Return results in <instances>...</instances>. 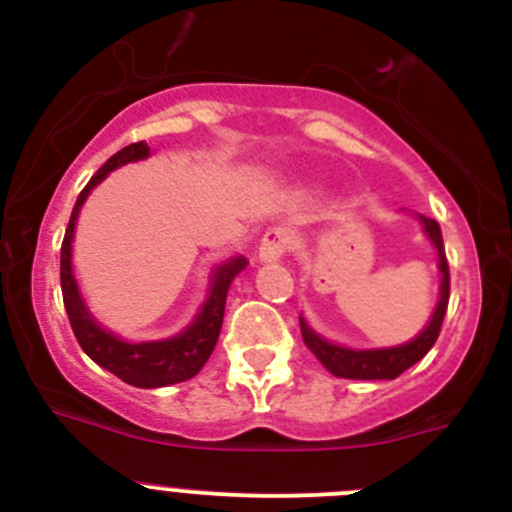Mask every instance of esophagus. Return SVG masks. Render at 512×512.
<instances>
[{"mask_svg":"<svg viewBox=\"0 0 512 512\" xmlns=\"http://www.w3.org/2000/svg\"><path fill=\"white\" fill-rule=\"evenodd\" d=\"M292 245V235L285 227H270L262 237L260 247H257V255H260V262H277L282 260V255Z\"/></svg>","mask_w":512,"mask_h":512,"instance_id":"34e87169","label":"esophagus"}]
</instances>
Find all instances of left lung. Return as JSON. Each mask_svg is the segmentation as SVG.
<instances>
[{"instance_id":"left-lung-1","label":"left lung","mask_w":512,"mask_h":512,"mask_svg":"<svg viewBox=\"0 0 512 512\" xmlns=\"http://www.w3.org/2000/svg\"><path fill=\"white\" fill-rule=\"evenodd\" d=\"M414 218L421 223L423 235L431 240V245L436 247L438 255V272H441V287H438V302L433 314L428 317L426 327L416 334L414 339L404 344H394V347H371V349H356V347H344V344H334L329 339L319 337L314 329H309L307 319L299 317V329H302V339L309 347V352L322 361L324 369L329 374L339 376V379H361V381H381V379H396L399 374H404L409 366H414L416 361H421L428 354V349L436 344L438 332H441V322L446 317L448 307V262H446V250H443V237L441 227L436 220L426 218V215L414 213Z\"/></svg>"}]
</instances>
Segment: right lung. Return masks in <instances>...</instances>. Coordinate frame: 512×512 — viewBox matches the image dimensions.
<instances>
[{
    "label": "right lung",
    "instance_id": "1",
    "mask_svg": "<svg viewBox=\"0 0 512 512\" xmlns=\"http://www.w3.org/2000/svg\"><path fill=\"white\" fill-rule=\"evenodd\" d=\"M148 156H151V148L146 143H131V146L121 148L116 156H111L98 168V173L89 180V185L81 190L79 200H76L69 227H66L64 245H61V292H64L66 314H69L71 329H74L81 349L101 369L111 371V374H116L118 379L136 386V389H160V386L180 384V381L193 379L203 369L205 361L213 354L215 344H218L227 289H230L232 280L247 267V260L242 255L227 257V260L220 262L213 270L208 299L203 302L200 312L195 314V319L188 327H183L173 337L133 342V339L121 337V334L111 332V329L98 322L94 314H91L84 294H81L79 282H76L74 275V262H71L76 220H79V213L84 208L86 198L91 195V190L98 183H103L108 173L128 163L146 160Z\"/></svg>",
    "mask_w": 512,
    "mask_h": 512
}]
</instances>
